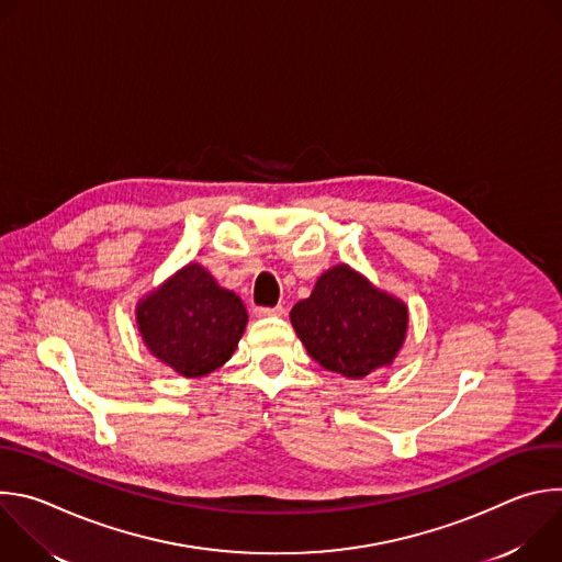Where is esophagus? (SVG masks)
<instances>
[{"instance_id":"esophagus-1","label":"esophagus","mask_w":562,"mask_h":562,"mask_svg":"<svg viewBox=\"0 0 562 562\" xmlns=\"http://www.w3.org/2000/svg\"><path fill=\"white\" fill-rule=\"evenodd\" d=\"M282 313H284L282 306H256V315L258 317H278Z\"/></svg>"}]
</instances>
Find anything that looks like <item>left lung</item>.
<instances>
[{"label": "left lung", "mask_w": 562, "mask_h": 562, "mask_svg": "<svg viewBox=\"0 0 562 562\" xmlns=\"http://www.w3.org/2000/svg\"><path fill=\"white\" fill-rule=\"evenodd\" d=\"M291 325L315 362L345 378H364L391 364L403 347L407 306L338 265L291 308Z\"/></svg>", "instance_id": "1"}]
</instances>
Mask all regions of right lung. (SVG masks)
<instances>
[{
	"instance_id": "add662e5",
	"label": "right lung",
	"mask_w": 562,
	"mask_h": 562,
	"mask_svg": "<svg viewBox=\"0 0 562 562\" xmlns=\"http://www.w3.org/2000/svg\"><path fill=\"white\" fill-rule=\"evenodd\" d=\"M247 308L200 265H189L137 306V325L155 358L187 378L206 375L235 351Z\"/></svg>"
}]
</instances>
